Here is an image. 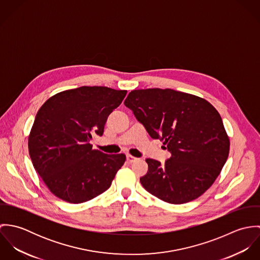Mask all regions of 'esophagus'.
<instances>
[{
	"mask_svg": "<svg viewBox=\"0 0 260 260\" xmlns=\"http://www.w3.org/2000/svg\"><path fill=\"white\" fill-rule=\"evenodd\" d=\"M127 161L129 162V163H133V162H135L136 160H137V158L136 157H134V156H132V155H130V154H127Z\"/></svg>",
	"mask_w": 260,
	"mask_h": 260,
	"instance_id": "esophagus-1",
	"label": "esophagus"
}]
</instances>
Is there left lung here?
Returning a JSON list of instances; mask_svg holds the SVG:
<instances>
[{"mask_svg": "<svg viewBox=\"0 0 260 260\" xmlns=\"http://www.w3.org/2000/svg\"><path fill=\"white\" fill-rule=\"evenodd\" d=\"M149 135L171 153L161 164L146 159L140 178L157 198L182 204L201 196L214 183L228 158L230 141L217 110L205 99L171 89H141L124 102Z\"/></svg>", "mask_w": 260, "mask_h": 260, "instance_id": "8db88e82", "label": "left lung"}]
</instances>
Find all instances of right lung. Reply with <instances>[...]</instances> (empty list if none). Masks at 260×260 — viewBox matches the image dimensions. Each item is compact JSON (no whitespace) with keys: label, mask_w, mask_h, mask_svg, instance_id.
Masks as SVG:
<instances>
[{"label":"right lung","mask_w":260,"mask_h":260,"mask_svg":"<svg viewBox=\"0 0 260 260\" xmlns=\"http://www.w3.org/2000/svg\"><path fill=\"white\" fill-rule=\"evenodd\" d=\"M126 90L83 86L49 98L39 109L29 134V154L48 189L69 203H82L106 191L126 160L124 154L92 148L108 116Z\"/></svg>","instance_id":"add662e5"}]
</instances>
